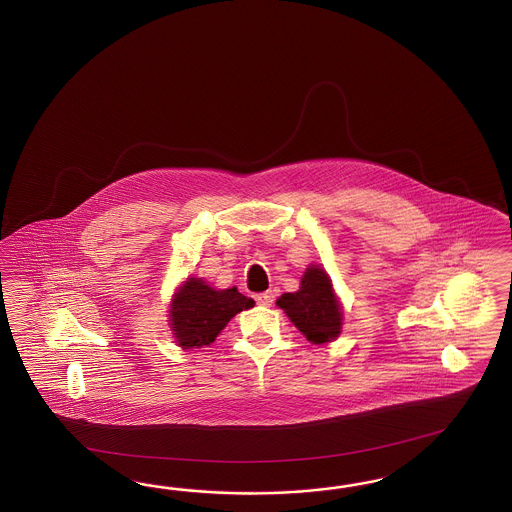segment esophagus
<instances>
[{
    "label": "esophagus",
    "instance_id": "obj_1",
    "mask_svg": "<svg viewBox=\"0 0 512 512\" xmlns=\"http://www.w3.org/2000/svg\"><path fill=\"white\" fill-rule=\"evenodd\" d=\"M274 293L272 291H266V293H261V295H255V302L259 304V306H272L274 304Z\"/></svg>",
    "mask_w": 512,
    "mask_h": 512
}]
</instances>
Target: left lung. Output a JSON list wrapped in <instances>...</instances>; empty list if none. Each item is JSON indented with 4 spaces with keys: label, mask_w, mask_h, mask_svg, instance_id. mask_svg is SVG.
Segmentation results:
<instances>
[{
    "label": "left lung",
    "mask_w": 512,
    "mask_h": 512,
    "mask_svg": "<svg viewBox=\"0 0 512 512\" xmlns=\"http://www.w3.org/2000/svg\"><path fill=\"white\" fill-rule=\"evenodd\" d=\"M278 306L289 315L296 328L311 343H325L338 338L341 330V308L332 291L325 270L310 266L296 293H285Z\"/></svg>",
    "instance_id": "1"
}]
</instances>
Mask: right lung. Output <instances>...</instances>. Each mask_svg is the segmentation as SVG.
I'll use <instances>...</instances> for the list:
<instances>
[{"label":"right lung","mask_w":512,"mask_h":512,"mask_svg":"<svg viewBox=\"0 0 512 512\" xmlns=\"http://www.w3.org/2000/svg\"><path fill=\"white\" fill-rule=\"evenodd\" d=\"M253 308L238 289L216 291L202 279L189 278L171 304V328L178 345L191 349L210 345L236 313Z\"/></svg>","instance_id":"obj_1"}]
</instances>
